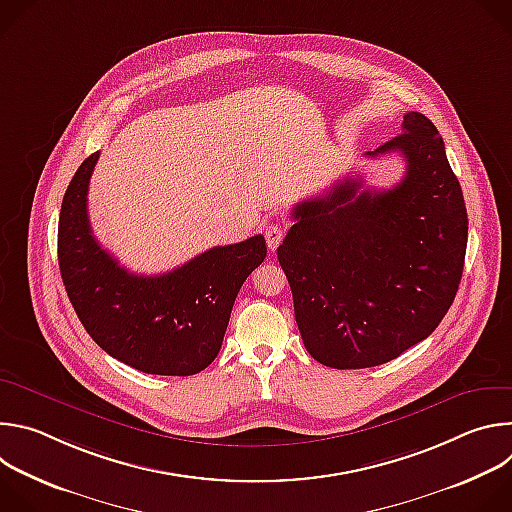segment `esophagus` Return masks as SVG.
Segmentation results:
<instances>
[{
	"instance_id": "obj_1",
	"label": "esophagus",
	"mask_w": 512,
	"mask_h": 512,
	"mask_svg": "<svg viewBox=\"0 0 512 512\" xmlns=\"http://www.w3.org/2000/svg\"><path fill=\"white\" fill-rule=\"evenodd\" d=\"M283 235H285V229H283L281 225H277V223L269 225V227L265 229V241H267V247H269L271 251H275V249L279 247V243L283 241Z\"/></svg>"
}]
</instances>
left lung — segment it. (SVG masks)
I'll list each match as a JSON object with an SVG mask.
<instances>
[{"label": "left lung", "mask_w": 512, "mask_h": 512, "mask_svg": "<svg viewBox=\"0 0 512 512\" xmlns=\"http://www.w3.org/2000/svg\"><path fill=\"white\" fill-rule=\"evenodd\" d=\"M405 158L389 190L336 182L291 212L277 249L308 352L332 369H369L425 340L462 279L468 214L435 125L403 117V133L369 158Z\"/></svg>", "instance_id": "left-lung-1"}]
</instances>
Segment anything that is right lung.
Wrapping results in <instances>:
<instances>
[{
	"label": "right lung",
	"instance_id": "add662e5",
	"mask_svg": "<svg viewBox=\"0 0 512 512\" xmlns=\"http://www.w3.org/2000/svg\"><path fill=\"white\" fill-rule=\"evenodd\" d=\"M91 154L72 176L58 218V265L89 336L129 367L166 377L204 371L221 350L241 285L267 255L265 239L212 247L164 275H135L95 239L87 212Z\"/></svg>",
	"mask_w": 512,
	"mask_h": 512
}]
</instances>
